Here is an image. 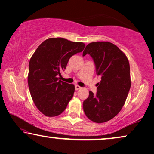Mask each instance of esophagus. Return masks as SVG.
I'll list each match as a JSON object with an SVG mask.
<instances>
[{"instance_id": "esophagus-1", "label": "esophagus", "mask_w": 154, "mask_h": 154, "mask_svg": "<svg viewBox=\"0 0 154 154\" xmlns=\"http://www.w3.org/2000/svg\"><path fill=\"white\" fill-rule=\"evenodd\" d=\"M75 90H78L81 89V88H81L80 86H79V85H75Z\"/></svg>"}]
</instances>
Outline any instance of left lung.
<instances>
[{"label":"left lung","instance_id":"8db88e82","mask_svg":"<svg viewBox=\"0 0 154 154\" xmlns=\"http://www.w3.org/2000/svg\"><path fill=\"white\" fill-rule=\"evenodd\" d=\"M87 54L92 58L101 81L96 94L90 91L83 101V111L90 120L103 123L117 116L126 100L131 86L129 62L118 47L105 41L88 44L83 56Z\"/></svg>","mask_w":154,"mask_h":154}]
</instances>
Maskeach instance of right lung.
Listing matches in <instances>:
<instances>
[{"label":"right lung","mask_w":154,"mask_h":154,"mask_svg":"<svg viewBox=\"0 0 154 154\" xmlns=\"http://www.w3.org/2000/svg\"><path fill=\"white\" fill-rule=\"evenodd\" d=\"M85 44L63 38H50L36 49L29 62L28 82L31 97L41 113L48 117L61 114L73 96L75 85L59 80L72 56Z\"/></svg>","instance_id":"right-lung-1"}]
</instances>
